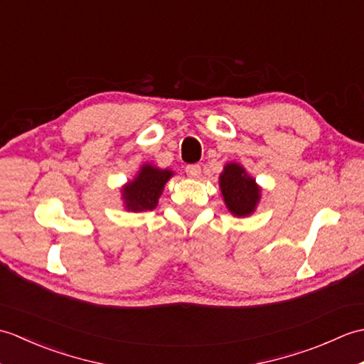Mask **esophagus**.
Wrapping results in <instances>:
<instances>
[{"label": "esophagus", "mask_w": 364, "mask_h": 364, "mask_svg": "<svg viewBox=\"0 0 364 364\" xmlns=\"http://www.w3.org/2000/svg\"><path fill=\"white\" fill-rule=\"evenodd\" d=\"M186 173L189 178H198L200 173H202V167H200L198 164H191V166H186Z\"/></svg>", "instance_id": "obj_1"}]
</instances>
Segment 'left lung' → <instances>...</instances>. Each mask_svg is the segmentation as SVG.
Listing matches in <instances>:
<instances>
[{
	"mask_svg": "<svg viewBox=\"0 0 364 364\" xmlns=\"http://www.w3.org/2000/svg\"><path fill=\"white\" fill-rule=\"evenodd\" d=\"M219 188L227 210L235 218H249L259 205L261 186L239 162H227L219 175Z\"/></svg>",
	"mask_w": 364,
	"mask_h": 364,
	"instance_id": "left-lung-1",
	"label": "left lung"
}]
</instances>
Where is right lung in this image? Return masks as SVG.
Returning <instances> with one entry per match:
<instances>
[{
  "instance_id": "1",
  "label": "right lung",
  "mask_w": 364,
  "mask_h": 364,
  "mask_svg": "<svg viewBox=\"0 0 364 364\" xmlns=\"http://www.w3.org/2000/svg\"><path fill=\"white\" fill-rule=\"evenodd\" d=\"M173 175V170L159 168L150 162H145L139 167L133 180L127 181L120 188L123 208L131 213L154 210L167 181Z\"/></svg>"
}]
</instances>
